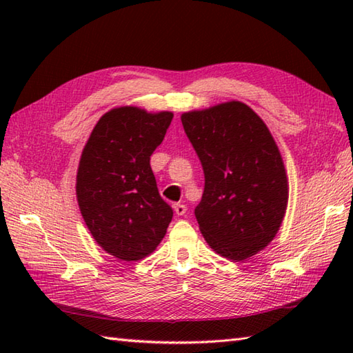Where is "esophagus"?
Returning <instances> with one entry per match:
<instances>
[{
  "label": "esophagus",
  "mask_w": 353,
  "mask_h": 353,
  "mask_svg": "<svg viewBox=\"0 0 353 353\" xmlns=\"http://www.w3.org/2000/svg\"><path fill=\"white\" fill-rule=\"evenodd\" d=\"M172 209H174L176 215H185V214H186V206H185V205L176 203V205H172Z\"/></svg>",
  "instance_id": "esophagus-1"
}]
</instances>
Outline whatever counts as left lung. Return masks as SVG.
Wrapping results in <instances>:
<instances>
[{
  "label": "left lung",
  "mask_w": 353,
  "mask_h": 353,
  "mask_svg": "<svg viewBox=\"0 0 353 353\" xmlns=\"http://www.w3.org/2000/svg\"><path fill=\"white\" fill-rule=\"evenodd\" d=\"M181 119L205 172L196 219L206 243L235 262L264 250L288 205L287 171L268 127L236 100Z\"/></svg>",
  "instance_id": "obj_1"
}]
</instances>
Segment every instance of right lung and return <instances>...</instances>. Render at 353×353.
Instances as JSON below:
<instances>
[{
  "label": "right lung",
  "instance_id": "1",
  "mask_svg": "<svg viewBox=\"0 0 353 353\" xmlns=\"http://www.w3.org/2000/svg\"><path fill=\"white\" fill-rule=\"evenodd\" d=\"M171 119L168 110L110 109L81 152L76 182L81 216L97 244L121 261L153 253L172 219L150 167Z\"/></svg>",
  "mask_w": 353,
  "mask_h": 353
}]
</instances>
